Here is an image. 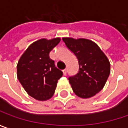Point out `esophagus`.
Returning a JSON list of instances; mask_svg holds the SVG:
<instances>
[{"label": "esophagus", "mask_w": 128, "mask_h": 128, "mask_svg": "<svg viewBox=\"0 0 128 128\" xmlns=\"http://www.w3.org/2000/svg\"><path fill=\"white\" fill-rule=\"evenodd\" d=\"M66 72H67V69H65V70H63V74H64V75L66 74Z\"/></svg>", "instance_id": "34e87169"}]
</instances>
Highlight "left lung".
Here are the masks:
<instances>
[{"label":"left lung","mask_w":128,"mask_h":128,"mask_svg":"<svg viewBox=\"0 0 128 128\" xmlns=\"http://www.w3.org/2000/svg\"><path fill=\"white\" fill-rule=\"evenodd\" d=\"M62 40L79 62V72L69 78L73 92L83 99L94 96L102 90L110 74L109 59L91 40L70 37Z\"/></svg>","instance_id":"obj_1"}]
</instances>
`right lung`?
I'll return each instance as SVG.
<instances>
[{"label": "right lung", "instance_id": "right-lung-1", "mask_svg": "<svg viewBox=\"0 0 128 128\" xmlns=\"http://www.w3.org/2000/svg\"><path fill=\"white\" fill-rule=\"evenodd\" d=\"M60 38H42L32 43L22 54L17 64V77L26 92L39 101L49 100L54 94L63 73L49 58L50 52Z\"/></svg>", "mask_w": 128, "mask_h": 128}]
</instances>
